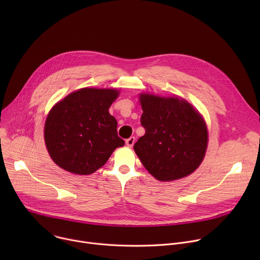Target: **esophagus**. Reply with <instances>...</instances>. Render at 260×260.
I'll list each match as a JSON object with an SVG mask.
<instances>
[{
	"label": "esophagus",
	"instance_id": "1",
	"mask_svg": "<svg viewBox=\"0 0 260 260\" xmlns=\"http://www.w3.org/2000/svg\"><path fill=\"white\" fill-rule=\"evenodd\" d=\"M135 142H136L135 137H131V138H128V139L125 141V144H126L128 147H133L134 144H135Z\"/></svg>",
	"mask_w": 260,
	"mask_h": 260
}]
</instances>
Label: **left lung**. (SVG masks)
Returning a JSON list of instances; mask_svg holds the SVG:
<instances>
[{"mask_svg": "<svg viewBox=\"0 0 260 260\" xmlns=\"http://www.w3.org/2000/svg\"><path fill=\"white\" fill-rule=\"evenodd\" d=\"M145 135L134 149L145 169L159 181L193 173L208 146V129L199 111L180 98L140 94Z\"/></svg>", "mask_w": 260, "mask_h": 260, "instance_id": "left-lung-1", "label": "left lung"}]
</instances>
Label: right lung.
<instances>
[{"mask_svg": "<svg viewBox=\"0 0 260 260\" xmlns=\"http://www.w3.org/2000/svg\"><path fill=\"white\" fill-rule=\"evenodd\" d=\"M114 88H81L56 103L46 118L44 139L52 160L61 169L89 175L102 168L124 141L109 108Z\"/></svg>", "mask_w": 260, "mask_h": 260, "instance_id": "right-lung-1", "label": "right lung"}]
</instances>
